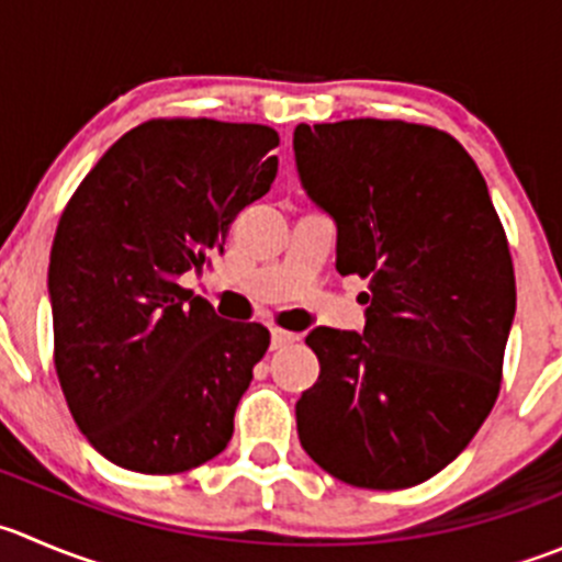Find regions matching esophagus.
<instances>
[{
  "label": "esophagus",
  "instance_id": "34e87169",
  "mask_svg": "<svg viewBox=\"0 0 562 562\" xmlns=\"http://www.w3.org/2000/svg\"><path fill=\"white\" fill-rule=\"evenodd\" d=\"M299 335H293V331H285V329H271V348H285L291 346V342H296Z\"/></svg>",
  "mask_w": 562,
  "mask_h": 562
}]
</instances>
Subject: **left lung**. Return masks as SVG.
I'll list each match as a JSON object with an SVG mask.
<instances>
[{"mask_svg": "<svg viewBox=\"0 0 562 562\" xmlns=\"http://www.w3.org/2000/svg\"><path fill=\"white\" fill-rule=\"evenodd\" d=\"M293 150L337 225V271L368 280L362 335H307L321 373L296 403L299 442L348 486H417L472 442L499 395L516 313L503 222L472 156L434 125L299 123Z\"/></svg>", "mask_w": 562, "mask_h": 562, "instance_id": "obj_1", "label": "left lung"}]
</instances>
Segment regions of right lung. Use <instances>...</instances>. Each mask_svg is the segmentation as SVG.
I'll list each match as a JSON object with an SVG mask.
<instances>
[{
    "label": "right lung",
    "instance_id": "1",
    "mask_svg": "<svg viewBox=\"0 0 562 562\" xmlns=\"http://www.w3.org/2000/svg\"><path fill=\"white\" fill-rule=\"evenodd\" d=\"M274 128L156 117L123 134L59 216L48 263L54 368L76 426L143 475L227 448L269 329L178 285L211 266L238 211L277 176Z\"/></svg>",
    "mask_w": 562,
    "mask_h": 562
}]
</instances>
